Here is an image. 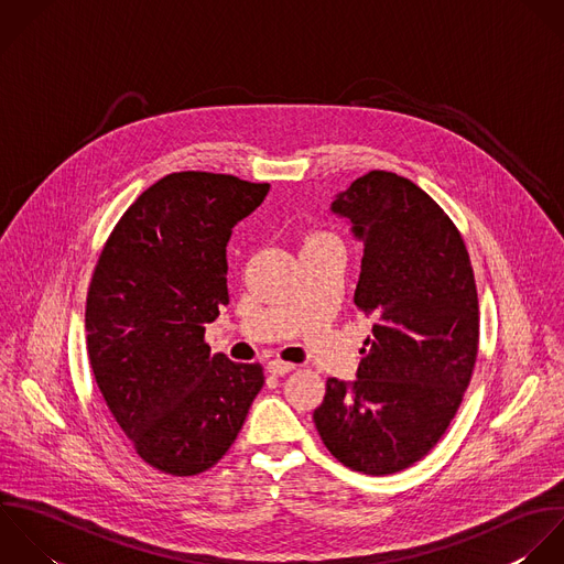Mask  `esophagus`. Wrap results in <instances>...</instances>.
Here are the masks:
<instances>
[{"mask_svg":"<svg viewBox=\"0 0 564 564\" xmlns=\"http://www.w3.org/2000/svg\"><path fill=\"white\" fill-rule=\"evenodd\" d=\"M294 369H296V365H292V362H283V360H270L268 362V371L272 376H285V373H290Z\"/></svg>","mask_w":564,"mask_h":564,"instance_id":"obj_1","label":"esophagus"}]
</instances>
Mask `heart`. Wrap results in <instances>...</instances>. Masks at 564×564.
Returning a JSON list of instances; mask_svg holds the SVG:
<instances>
[{"instance_id": "1", "label": "heart", "mask_w": 564, "mask_h": 564, "mask_svg": "<svg viewBox=\"0 0 564 564\" xmlns=\"http://www.w3.org/2000/svg\"><path fill=\"white\" fill-rule=\"evenodd\" d=\"M329 239H334V237L323 235V232H318V235H312V237H310V241H329Z\"/></svg>"}]
</instances>
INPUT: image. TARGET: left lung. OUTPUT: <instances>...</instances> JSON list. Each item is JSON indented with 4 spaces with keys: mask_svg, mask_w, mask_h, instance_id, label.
<instances>
[{
    "mask_svg": "<svg viewBox=\"0 0 564 564\" xmlns=\"http://www.w3.org/2000/svg\"><path fill=\"white\" fill-rule=\"evenodd\" d=\"M332 210L365 254L354 303L373 318L358 378L327 380L314 424L327 451L362 475H393L451 426L479 354V299L462 232L411 180L369 171Z\"/></svg>",
    "mask_w": 564,
    "mask_h": 564,
    "instance_id": "left-lung-1",
    "label": "left lung"
}]
</instances>
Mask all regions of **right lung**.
<instances>
[{
	"label": "right lung",
	"instance_id": "add662e5",
	"mask_svg": "<svg viewBox=\"0 0 564 564\" xmlns=\"http://www.w3.org/2000/svg\"><path fill=\"white\" fill-rule=\"evenodd\" d=\"M268 191L224 173H169L124 210L96 261L89 365L135 455L164 475L213 468L265 382L259 362L210 354L204 332L228 305L232 226Z\"/></svg>",
	"mask_w": 564,
	"mask_h": 564
}]
</instances>
